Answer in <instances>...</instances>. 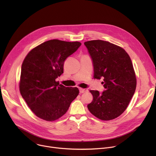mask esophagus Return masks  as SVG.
Masks as SVG:
<instances>
[{"label":"esophagus","instance_id":"esophagus-1","mask_svg":"<svg viewBox=\"0 0 156 156\" xmlns=\"http://www.w3.org/2000/svg\"><path fill=\"white\" fill-rule=\"evenodd\" d=\"M87 89H82V88H79V92H80V93H83V92H87Z\"/></svg>","mask_w":156,"mask_h":156}]
</instances>
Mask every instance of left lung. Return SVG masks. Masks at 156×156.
<instances>
[{
  "mask_svg": "<svg viewBox=\"0 0 156 156\" xmlns=\"http://www.w3.org/2000/svg\"><path fill=\"white\" fill-rule=\"evenodd\" d=\"M92 58L94 77L103 79L105 90H90L93 101L87 105L92 114L109 121L126 109L136 88V77L130 58L121 47L101 40L84 42Z\"/></svg>",
  "mask_w": 156,
  "mask_h": 156,
  "instance_id": "obj_1",
  "label": "left lung"
}]
</instances>
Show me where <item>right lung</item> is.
<instances>
[{"label":"right lung","instance_id":"right-lung-1","mask_svg":"<svg viewBox=\"0 0 156 156\" xmlns=\"http://www.w3.org/2000/svg\"><path fill=\"white\" fill-rule=\"evenodd\" d=\"M81 45L79 42L46 41L31 50L21 67L20 94L38 117L54 121L66 113L78 95L77 87L59 84L65 60Z\"/></svg>","mask_w":156,"mask_h":156}]
</instances>
